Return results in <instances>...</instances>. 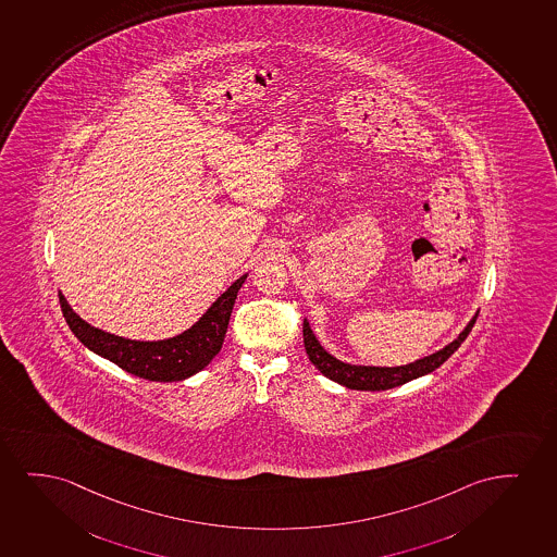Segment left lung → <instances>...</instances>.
<instances>
[{
  "mask_svg": "<svg viewBox=\"0 0 557 557\" xmlns=\"http://www.w3.org/2000/svg\"><path fill=\"white\" fill-rule=\"evenodd\" d=\"M478 315L472 318L467 329L462 331L457 339H454L451 344L436 351V354L429 355L425 359H419V361L410 362L406 367H395V369H377V367H354V364H346V362L334 359L333 355L326 354L325 349L321 347L313 333H311L308 321L304 319L302 333H304V347H306V354L310 357V361L313 362V367L325 374L326 377H331L333 382L339 383V385H346L347 389L357 391H385L398 387L406 382H412L416 377L425 376L429 372L438 369L442 362L448 361L451 355L456 354L457 347L461 346L465 338L469 336L472 326L476 323Z\"/></svg>",
  "mask_w": 557,
  "mask_h": 557,
  "instance_id": "left-lung-1",
  "label": "left lung"
}]
</instances>
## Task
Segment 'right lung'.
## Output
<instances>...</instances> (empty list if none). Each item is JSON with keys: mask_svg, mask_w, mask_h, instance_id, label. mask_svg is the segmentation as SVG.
<instances>
[{"mask_svg": "<svg viewBox=\"0 0 557 557\" xmlns=\"http://www.w3.org/2000/svg\"><path fill=\"white\" fill-rule=\"evenodd\" d=\"M246 277L242 275L232 283L195 326L180 336L159 342L121 338L88 325L70 308L62 293H59L60 308L72 333L95 354L115 362L134 376L151 382H180L206 369L221 351L234 300Z\"/></svg>", "mask_w": 557, "mask_h": 557, "instance_id": "1", "label": "right lung"}]
</instances>
